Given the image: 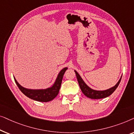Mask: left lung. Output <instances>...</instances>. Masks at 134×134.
Returning a JSON list of instances; mask_svg holds the SVG:
<instances>
[{
	"label": "left lung",
	"mask_w": 134,
	"mask_h": 134,
	"mask_svg": "<svg viewBox=\"0 0 134 134\" xmlns=\"http://www.w3.org/2000/svg\"><path fill=\"white\" fill-rule=\"evenodd\" d=\"M74 71L75 73H76L79 85V87L80 89H81L82 93L88 98L91 99H95L106 98V97L109 96L110 95L112 94L115 90L116 89V88L118 87L122 77V76H121L120 80H118V82H117L116 85L113 86V87L110 88L109 89L105 90H96L92 89L89 86H88L85 82L83 81V80L82 79V78L80 77L79 74L76 70H74Z\"/></svg>",
	"instance_id": "obj_1"
}]
</instances>
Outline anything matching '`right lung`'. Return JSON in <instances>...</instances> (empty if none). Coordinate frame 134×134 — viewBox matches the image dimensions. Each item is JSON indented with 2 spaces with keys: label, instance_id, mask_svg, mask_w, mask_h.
Instances as JSON below:
<instances>
[{
  "label": "right lung",
  "instance_id": "right-lung-1",
  "mask_svg": "<svg viewBox=\"0 0 134 134\" xmlns=\"http://www.w3.org/2000/svg\"><path fill=\"white\" fill-rule=\"evenodd\" d=\"M68 68L65 67L60 71L54 83L51 87L45 89H30L23 87L18 83L14 77L16 85L21 92L28 98L40 102H49L55 98L59 92L63 75Z\"/></svg>",
  "mask_w": 134,
  "mask_h": 134
}]
</instances>
